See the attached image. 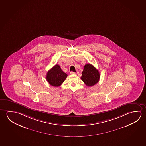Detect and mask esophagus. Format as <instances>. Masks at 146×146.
I'll return each instance as SVG.
<instances>
[{
  "instance_id": "1",
  "label": "esophagus",
  "mask_w": 146,
  "mask_h": 146,
  "mask_svg": "<svg viewBox=\"0 0 146 146\" xmlns=\"http://www.w3.org/2000/svg\"><path fill=\"white\" fill-rule=\"evenodd\" d=\"M70 74H76V72H71Z\"/></svg>"
}]
</instances>
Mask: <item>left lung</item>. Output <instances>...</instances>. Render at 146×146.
Returning <instances> with one entry per match:
<instances>
[{
	"label": "left lung",
	"instance_id": "1",
	"mask_svg": "<svg viewBox=\"0 0 146 146\" xmlns=\"http://www.w3.org/2000/svg\"><path fill=\"white\" fill-rule=\"evenodd\" d=\"M98 70L90 64H86L84 67L81 79L87 86H94L100 80Z\"/></svg>",
	"mask_w": 146,
	"mask_h": 146
}]
</instances>
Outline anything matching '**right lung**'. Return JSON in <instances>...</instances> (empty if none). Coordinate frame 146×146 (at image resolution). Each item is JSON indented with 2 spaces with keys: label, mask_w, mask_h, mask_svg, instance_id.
Instances as JSON below:
<instances>
[{
  "label": "right lung",
  "mask_w": 146,
  "mask_h": 146,
  "mask_svg": "<svg viewBox=\"0 0 146 146\" xmlns=\"http://www.w3.org/2000/svg\"><path fill=\"white\" fill-rule=\"evenodd\" d=\"M67 76V74L63 72L60 66L56 64L47 72L46 79L52 86L59 87L65 81Z\"/></svg>",
  "instance_id": "right-lung-1"
}]
</instances>
